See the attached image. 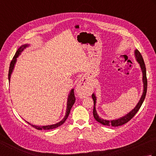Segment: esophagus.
<instances>
[{"label":"esophagus","instance_id":"34e87169","mask_svg":"<svg viewBox=\"0 0 156 156\" xmlns=\"http://www.w3.org/2000/svg\"><path fill=\"white\" fill-rule=\"evenodd\" d=\"M76 92L82 98L89 95L90 93V85L85 80L81 79L76 85Z\"/></svg>","mask_w":156,"mask_h":156}]
</instances>
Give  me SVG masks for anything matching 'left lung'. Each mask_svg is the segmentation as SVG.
<instances>
[{"label":"left lung","instance_id":"8db88e82","mask_svg":"<svg viewBox=\"0 0 156 156\" xmlns=\"http://www.w3.org/2000/svg\"><path fill=\"white\" fill-rule=\"evenodd\" d=\"M135 56H136V59H137V61L138 62V63L140 64L141 69H142V72H143V84H144V90H143L142 97H141L139 102L138 103L137 106H136L131 112H129L128 114L126 115V116H124L123 117L119 119H117V120L106 121L104 119H101L99 117V116L98 115L97 112H96V110H95V103H96L95 95H94V93L92 95V98L93 100V102H94V106H93V117H94L96 121H98L99 123L103 124V125H104V126L117 127V126H122V125H124V124L127 123L128 121H129L133 117H134V115L136 114L137 112L139 110L140 108L141 107V106H142L144 100H145L146 93H147V78L145 64V62H144L142 55H141L140 52L137 49L135 50Z\"/></svg>","mask_w":156,"mask_h":156}]
</instances>
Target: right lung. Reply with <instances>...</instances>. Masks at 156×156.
<instances>
[{
  "instance_id": "1",
  "label": "right lung",
  "mask_w": 156,
  "mask_h": 156,
  "mask_svg": "<svg viewBox=\"0 0 156 156\" xmlns=\"http://www.w3.org/2000/svg\"><path fill=\"white\" fill-rule=\"evenodd\" d=\"M28 45H24V46H21L20 48L17 50V52L16 53V55H14V56L13 57V59L11 60V63H10V66H9V73H8V78H9V81H10V78H11V73H12V71L13 69V67H14V65H15L16 62V58L18 57L19 56L20 54L22 52V50H24V48H25ZM76 101V98H75V95H74V91H73V89H72L71 90L70 93H69V97H68V100H67V111H66V116H65V117L62 119L60 122H58V123H56V124H54V125H51V126H34V125H31L29 123H28L30 125L33 127L34 128H35L37 129H44V130H47V129H55L56 128V127H58V126H61L62 124H63L65 121H66V119L68 117V116L69 115V112H70V110L72 109V107L73 106V104H74Z\"/></svg>"
}]
</instances>
